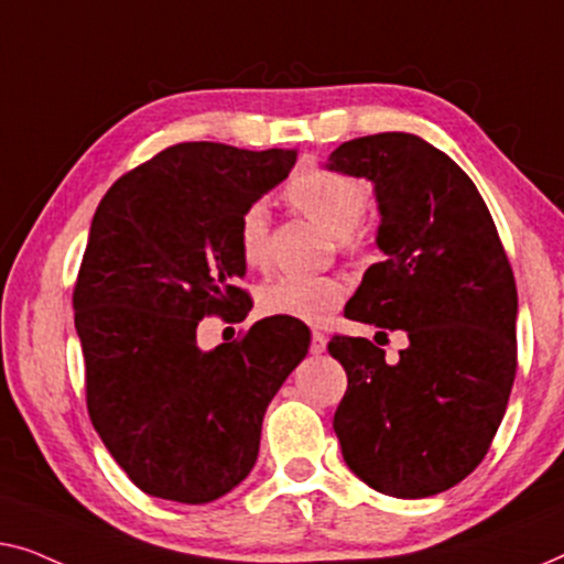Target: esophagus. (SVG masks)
<instances>
[{
  "instance_id": "34e87169",
  "label": "esophagus",
  "mask_w": 564,
  "mask_h": 564,
  "mask_svg": "<svg viewBox=\"0 0 564 564\" xmlns=\"http://www.w3.org/2000/svg\"><path fill=\"white\" fill-rule=\"evenodd\" d=\"M308 350H312L314 355H322L324 350H327V337H324V332H319V329L312 332V347H308Z\"/></svg>"
}]
</instances>
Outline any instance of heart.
<instances>
[{"instance_id":"obj_1","label":"heart","mask_w":564,"mask_h":564,"mask_svg":"<svg viewBox=\"0 0 564 564\" xmlns=\"http://www.w3.org/2000/svg\"><path fill=\"white\" fill-rule=\"evenodd\" d=\"M285 202L306 214L327 232L337 235L345 248L358 245L360 221L368 212V188L362 181L339 171L312 169L299 173L285 186ZM237 250L250 268L268 260V209L260 202L245 206L237 219ZM347 283L337 275H275L260 285L258 306L268 316L299 322H322L343 304Z\"/></svg>"}]
</instances>
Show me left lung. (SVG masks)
<instances>
[{
	"mask_svg": "<svg viewBox=\"0 0 564 564\" xmlns=\"http://www.w3.org/2000/svg\"><path fill=\"white\" fill-rule=\"evenodd\" d=\"M327 169L376 184L386 252L345 316L409 337L393 365L365 337L329 339L347 372L335 411L343 457L378 494H442L488 455L517 378L509 256L470 176L416 134L343 142Z\"/></svg>",
	"mask_w": 564,
	"mask_h": 564,
	"instance_id": "obj_1",
	"label": "left lung"
}]
</instances>
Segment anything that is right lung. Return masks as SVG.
Here are the masks:
<instances>
[{"label":"right lung","mask_w":564,"mask_h":564,"mask_svg":"<svg viewBox=\"0 0 564 564\" xmlns=\"http://www.w3.org/2000/svg\"><path fill=\"white\" fill-rule=\"evenodd\" d=\"M293 163L296 150L178 142L97 206L74 285L86 409L142 494L209 503L248 478L268 403L306 358L308 327L285 316L196 347L204 316L252 308L237 219Z\"/></svg>","instance_id":"obj_1"}]
</instances>
